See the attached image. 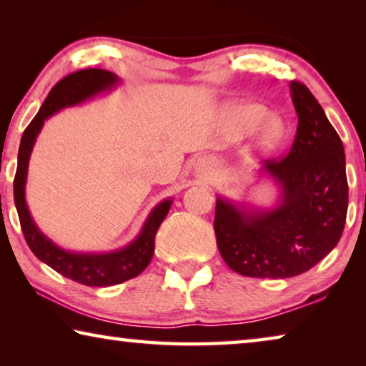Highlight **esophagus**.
<instances>
[{"label": "esophagus", "mask_w": 366, "mask_h": 366, "mask_svg": "<svg viewBox=\"0 0 366 366\" xmlns=\"http://www.w3.org/2000/svg\"><path fill=\"white\" fill-rule=\"evenodd\" d=\"M195 169H197V174H198V176H205V174H208L209 169H212V161L200 159V161H198V163H197Z\"/></svg>", "instance_id": "esophagus-1"}]
</instances>
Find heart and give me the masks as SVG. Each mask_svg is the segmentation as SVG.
Returning <instances> with one entry per match:
<instances>
[{
    "label": "heart",
    "mask_w": 366,
    "mask_h": 366,
    "mask_svg": "<svg viewBox=\"0 0 366 366\" xmlns=\"http://www.w3.org/2000/svg\"><path fill=\"white\" fill-rule=\"evenodd\" d=\"M239 117L245 127H253L264 117V109L257 107V104H249V107L240 109ZM281 137H282L281 124L274 119H271L264 124L259 144H262L263 148L271 150V148H274L277 144H280Z\"/></svg>",
    "instance_id": "heart-1"
}]
</instances>
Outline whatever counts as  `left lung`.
I'll return each instance as SVG.
<instances>
[{"label":"left lung","mask_w":366,"mask_h":366,"mask_svg":"<svg viewBox=\"0 0 366 366\" xmlns=\"http://www.w3.org/2000/svg\"><path fill=\"white\" fill-rule=\"evenodd\" d=\"M299 116L287 157L263 161L281 187L274 208L234 205L218 197L214 234L229 268L249 277L299 276L337 245L344 231L349 185L342 140L307 85L292 80Z\"/></svg>","instance_id":"1"}]
</instances>
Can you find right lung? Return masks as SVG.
<instances>
[{"label":"right lung","instance_id":"right-lung-1","mask_svg":"<svg viewBox=\"0 0 366 366\" xmlns=\"http://www.w3.org/2000/svg\"><path fill=\"white\" fill-rule=\"evenodd\" d=\"M119 82L116 74L104 69H82L72 72L53 86L46 100L36 116L22 134L19 154H17V171L14 177V203L19 214L21 227L26 242L34 255L46 263L49 268L69 280L84 284V286L107 287L121 284L139 276L148 263L152 262L154 252V235L161 222L168 214L172 200H164L153 208L137 239L127 247L109 253H77L59 249L40 229L29 213L26 203V181L29 159L35 145L36 135L40 134L45 119L58 113L59 109L84 103L89 98L102 92H107Z\"/></svg>","mask_w":366,"mask_h":366}]
</instances>
